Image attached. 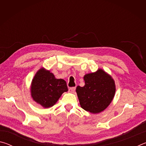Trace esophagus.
<instances>
[{
	"label": "esophagus",
	"mask_w": 146,
	"mask_h": 146,
	"mask_svg": "<svg viewBox=\"0 0 146 146\" xmlns=\"http://www.w3.org/2000/svg\"><path fill=\"white\" fill-rule=\"evenodd\" d=\"M75 88H70V89H69V92L70 93H75Z\"/></svg>",
	"instance_id": "obj_1"
}]
</instances>
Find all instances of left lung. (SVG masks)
<instances>
[{"mask_svg":"<svg viewBox=\"0 0 146 146\" xmlns=\"http://www.w3.org/2000/svg\"><path fill=\"white\" fill-rule=\"evenodd\" d=\"M85 85L76 89L80 107L96 114L103 111L111 103L116 86L114 79L102 69L84 76Z\"/></svg>","mask_w":146,"mask_h":146,"instance_id":"8db88e82","label":"left lung"}]
</instances>
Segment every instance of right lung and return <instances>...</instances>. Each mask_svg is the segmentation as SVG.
Instances as JSON below:
<instances>
[{"label": "right lung", "mask_w": 146, "mask_h": 146, "mask_svg": "<svg viewBox=\"0 0 146 146\" xmlns=\"http://www.w3.org/2000/svg\"><path fill=\"white\" fill-rule=\"evenodd\" d=\"M68 91L65 80L56 78L53 73L44 68L37 71L30 86L31 98L44 108L52 107L62 93Z\"/></svg>", "instance_id": "add662e5"}]
</instances>
